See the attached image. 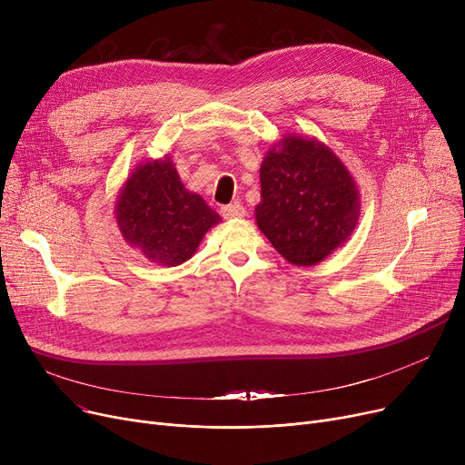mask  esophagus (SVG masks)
<instances>
[{
	"mask_svg": "<svg viewBox=\"0 0 465 465\" xmlns=\"http://www.w3.org/2000/svg\"><path fill=\"white\" fill-rule=\"evenodd\" d=\"M220 213H223V216H224L226 220L241 218V216H245V214H247L245 207L239 205V203H233V205H224L223 209H220Z\"/></svg>",
	"mask_w": 465,
	"mask_h": 465,
	"instance_id": "obj_1",
	"label": "esophagus"
}]
</instances>
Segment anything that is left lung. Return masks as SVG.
I'll return each instance as SVG.
<instances>
[{
    "mask_svg": "<svg viewBox=\"0 0 465 465\" xmlns=\"http://www.w3.org/2000/svg\"><path fill=\"white\" fill-rule=\"evenodd\" d=\"M256 224L294 265H316L358 226L360 190L347 165L316 137L286 134L260 165Z\"/></svg>",
    "mask_w": 465,
    "mask_h": 465,
    "instance_id": "1",
    "label": "left lung"
}]
</instances>
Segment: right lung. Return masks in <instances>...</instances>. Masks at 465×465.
Instances as JSON below:
<instances>
[{"mask_svg": "<svg viewBox=\"0 0 465 465\" xmlns=\"http://www.w3.org/2000/svg\"><path fill=\"white\" fill-rule=\"evenodd\" d=\"M116 226L128 245L163 267L190 260L220 214L184 188L171 156L137 163L114 203Z\"/></svg>", "mask_w": 465, "mask_h": 465, "instance_id": "obj_1", "label": "right lung"}]
</instances>
